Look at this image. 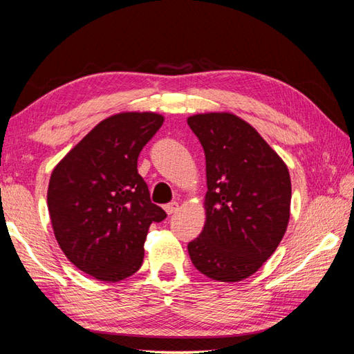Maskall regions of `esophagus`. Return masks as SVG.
I'll return each instance as SVG.
<instances>
[{
	"label": "esophagus",
	"mask_w": 354,
	"mask_h": 354,
	"mask_svg": "<svg viewBox=\"0 0 354 354\" xmlns=\"http://www.w3.org/2000/svg\"><path fill=\"white\" fill-rule=\"evenodd\" d=\"M178 209H179V204H178V203H170V204H167V205H164V210L167 212V214L176 213Z\"/></svg>",
	"instance_id": "34e87169"
}]
</instances>
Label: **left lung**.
I'll list each match as a JSON object with an SVG mask.
<instances>
[{
	"label": "left lung",
	"mask_w": 354,
	"mask_h": 354,
	"mask_svg": "<svg viewBox=\"0 0 354 354\" xmlns=\"http://www.w3.org/2000/svg\"><path fill=\"white\" fill-rule=\"evenodd\" d=\"M205 153V224L189 242L201 273L238 282L274 253L290 219L292 181L286 162L258 131L227 112L187 120Z\"/></svg>",
	"instance_id": "8db88e82"
}]
</instances>
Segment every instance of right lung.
Listing matches in <instances>:
<instances>
[{
  "mask_svg": "<svg viewBox=\"0 0 354 354\" xmlns=\"http://www.w3.org/2000/svg\"><path fill=\"white\" fill-rule=\"evenodd\" d=\"M162 122L153 112L109 116L52 171L47 207L55 238L95 279L118 282L136 273L150 224L167 216L138 173V156Z\"/></svg>",
  "mask_w": 354,
  "mask_h": 354,
  "instance_id": "obj_1",
  "label": "right lung"
}]
</instances>
